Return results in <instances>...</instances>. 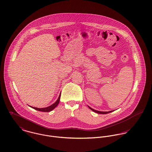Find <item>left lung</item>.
I'll return each instance as SVG.
<instances>
[{
    "mask_svg": "<svg viewBox=\"0 0 152 152\" xmlns=\"http://www.w3.org/2000/svg\"><path fill=\"white\" fill-rule=\"evenodd\" d=\"M89 107V108L90 109H91V110H92V111H94V112H96V113H99V114H107V113H110V112H112L114 111V110H111V111H109V112H102V111H98V110H95V109H94L91 108L89 107Z\"/></svg>",
    "mask_w": 152,
    "mask_h": 152,
    "instance_id": "8db88e82",
    "label": "left lung"
}]
</instances>
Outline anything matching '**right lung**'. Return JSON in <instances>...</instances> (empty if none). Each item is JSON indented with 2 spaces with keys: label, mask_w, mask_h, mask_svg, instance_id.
Returning a JSON list of instances; mask_svg holds the SVG:
<instances>
[{
  "label": "right lung",
  "mask_w": 152,
  "mask_h": 152,
  "mask_svg": "<svg viewBox=\"0 0 152 152\" xmlns=\"http://www.w3.org/2000/svg\"><path fill=\"white\" fill-rule=\"evenodd\" d=\"M61 95V94H60ZM59 95V97L57 99V100L56 101V102L55 103H54L53 104H52L51 105L48 107H46V108H35V107H30L31 108H32L34 109L37 110H39V111H42V112H50L52 110H53L59 104V102H60V96L61 95Z\"/></svg>",
  "instance_id": "1"
}]
</instances>
